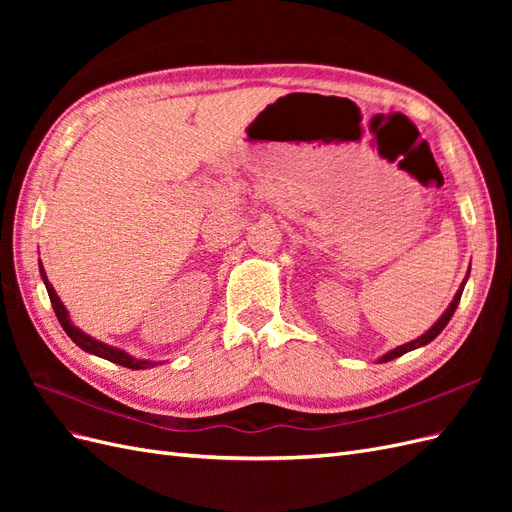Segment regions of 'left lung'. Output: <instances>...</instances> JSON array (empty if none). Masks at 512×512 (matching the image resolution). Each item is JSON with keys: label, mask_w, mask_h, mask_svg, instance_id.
Listing matches in <instances>:
<instances>
[{"label": "left lung", "mask_w": 512, "mask_h": 512, "mask_svg": "<svg viewBox=\"0 0 512 512\" xmlns=\"http://www.w3.org/2000/svg\"><path fill=\"white\" fill-rule=\"evenodd\" d=\"M470 273V271H468ZM466 282H468V275H466V280L461 282V286H459V290L455 292V297H453V301H451V305H448L446 309H444V314L436 320V324H433V327L429 329V331H425L421 337H416V339H412V342H408V344H404V346H397V348H393V350H389L386 354H382L380 359H378V363H386V361H393V359H397V356H401V354H406V352H410V350H416V348H421V346H427L429 342H433V339H436L440 333H442V329L446 327L448 324V320L453 318V314H455V309H457V305H459V299H461V292H463V286H466Z\"/></svg>", "instance_id": "left-lung-1"}]
</instances>
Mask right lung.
Instances as JSON below:
<instances>
[{
  "label": "right lung",
  "mask_w": 512,
  "mask_h": 512,
  "mask_svg": "<svg viewBox=\"0 0 512 512\" xmlns=\"http://www.w3.org/2000/svg\"><path fill=\"white\" fill-rule=\"evenodd\" d=\"M38 265H40V277H42V282H44V286H46V292H49L51 305H53V309H55V316H57L59 324H61V327H64V331L68 333V337L72 339V342H74L76 346H79V348H81V350H85V352H89V354H96V356H100V359H106V361L117 363V365H121V367H128V369H151V367H156V365H162L160 361L134 359V356H132V354H128L126 350L115 348V346H108V344L100 342V339H96V337H91V335L83 333L79 327H74V322L70 320V314H68L66 305L61 303V299L57 297V292H55L53 284L49 282V277H46V271H44V267H42V262H40V260H38Z\"/></svg>",
  "instance_id": "right-lung-1"
}]
</instances>
